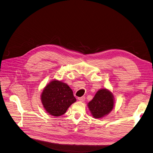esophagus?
I'll return each mask as SVG.
<instances>
[{
    "mask_svg": "<svg viewBox=\"0 0 153 153\" xmlns=\"http://www.w3.org/2000/svg\"><path fill=\"white\" fill-rule=\"evenodd\" d=\"M85 97L84 96H82V97H79V98H78V100H79V101H81V102H83V101H85Z\"/></svg>",
    "mask_w": 153,
    "mask_h": 153,
    "instance_id": "1",
    "label": "esophagus"
}]
</instances>
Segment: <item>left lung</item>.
Segmentation results:
<instances>
[{
  "mask_svg": "<svg viewBox=\"0 0 153 153\" xmlns=\"http://www.w3.org/2000/svg\"><path fill=\"white\" fill-rule=\"evenodd\" d=\"M114 97L109 90L101 88L96 92L87 105L92 117L101 118L107 115L114 107Z\"/></svg>",
  "mask_w": 153,
  "mask_h": 153,
  "instance_id": "obj_1",
  "label": "left lung"
}]
</instances>
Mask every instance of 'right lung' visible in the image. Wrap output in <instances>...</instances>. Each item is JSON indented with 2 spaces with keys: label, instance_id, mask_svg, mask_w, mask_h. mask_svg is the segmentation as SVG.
Instances as JSON below:
<instances>
[{
  "label": "right lung",
  "instance_id": "add662e5",
  "mask_svg": "<svg viewBox=\"0 0 153 153\" xmlns=\"http://www.w3.org/2000/svg\"><path fill=\"white\" fill-rule=\"evenodd\" d=\"M44 108L53 117L63 115L72 104L76 101L73 91L66 83L53 79L44 88L41 94Z\"/></svg>",
  "mask_w": 153,
  "mask_h": 153
}]
</instances>
